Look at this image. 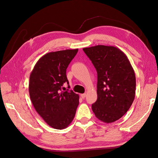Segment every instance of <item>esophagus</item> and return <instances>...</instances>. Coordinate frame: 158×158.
<instances>
[{
  "mask_svg": "<svg viewBox=\"0 0 158 158\" xmlns=\"http://www.w3.org/2000/svg\"><path fill=\"white\" fill-rule=\"evenodd\" d=\"M80 96L82 98H84L85 96H86V94H82L80 95Z\"/></svg>",
  "mask_w": 158,
  "mask_h": 158,
  "instance_id": "esophagus-1",
  "label": "esophagus"
}]
</instances>
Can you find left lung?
Here are the masks:
<instances>
[{"label": "left lung", "instance_id": "8db88e82", "mask_svg": "<svg viewBox=\"0 0 158 158\" xmlns=\"http://www.w3.org/2000/svg\"><path fill=\"white\" fill-rule=\"evenodd\" d=\"M83 51L98 73L97 101L92 105L99 120L117 121L130 109L135 97L136 76L128 57L113 46L95 45Z\"/></svg>", "mask_w": 158, "mask_h": 158}]
</instances>
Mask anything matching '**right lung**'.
I'll return each mask as SVG.
<instances>
[{
  "label": "right lung",
  "mask_w": 158,
  "mask_h": 158,
  "mask_svg": "<svg viewBox=\"0 0 158 158\" xmlns=\"http://www.w3.org/2000/svg\"><path fill=\"white\" fill-rule=\"evenodd\" d=\"M78 51L48 52L38 60L30 76L29 93L35 111L48 125L59 130L73 121L79 104L78 94L61 90L64 83L69 84L66 69Z\"/></svg>",
  "instance_id": "right-lung-1"
}]
</instances>
